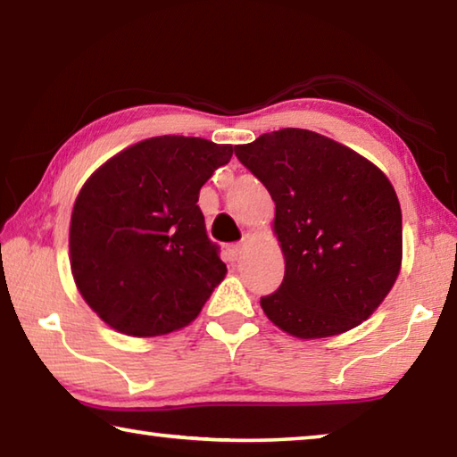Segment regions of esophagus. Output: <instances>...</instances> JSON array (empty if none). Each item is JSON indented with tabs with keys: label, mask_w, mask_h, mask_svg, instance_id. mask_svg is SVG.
Listing matches in <instances>:
<instances>
[{
	"label": "esophagus",
	"mask_w": 457,
	"mask_h": 457,
	"mask_svg": "<svg viewBox=\"0 0 457 457\" xmlns=\"http://www.w3.org/2000/svg\"><path fill=\"white\" fill-rule=\"evenodd\" d=\"M242 250H244V244H229V245H226V253H228L231 262L239 258V253H242Z\"/></svg>",
	"instance_id": "obj_1"
}]
</instances>
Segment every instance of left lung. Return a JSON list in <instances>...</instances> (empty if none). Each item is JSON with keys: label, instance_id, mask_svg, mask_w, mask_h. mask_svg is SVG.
I'll return each instance as SVG.
<instances>
[{"label": "left lung", "instance_id": "left-lung-1", "mask_svg": "<svg viewBox=\"0 0 457 457\" xmlns=\"http://www.w3.org/2000/svg\"><path fill=\"white\" fill-rule=\"evenodd\" d=\"M236 157L276 204L286 270L260 298L276 327L324 338L373 314L401 268V207L381 169L349 146L304 129L237 145Z\"/></svg>", "mask_w": 457, "mask_h": 457}]
</instances>
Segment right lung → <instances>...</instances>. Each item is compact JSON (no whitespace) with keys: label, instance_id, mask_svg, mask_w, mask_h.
<instances>
[{"label":"right lung","instance_id":"right-lung-1","mask_svg":"<svg viewBox=\"0 0 457 457\" xmlns=\"http://www.w3.org/2000/svg\"><path fill=\"white\" fill-rule=\"evenodd\" d=\"M234 146L153 137L92 173L76 197L71 266L82 298L108 327L159 337L187 327L228 268L197 199Z\"/></svg>","mask_w":457,"mask_h":457}]
</instances>
